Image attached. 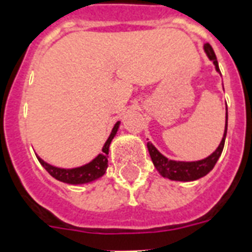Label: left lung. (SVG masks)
Here are the masks:
<instances>
[{"label": "left lung", "instance_id": "1", "mask_svg": "<svg viewBox=\"0 0 252 252\" xmlns=\"http://www.w3.org/2000/svg\"><path fill=\"white\" fill-rule=\"evenodd\" d=\"M204 52L207 54L208 59L212 61L215 64V68L220 72V68H219L218 59H216V55H215L214 49L211 48L210 44H204ZM226 120H225V130H224V136H222V140L220 142V145L218 146V149L212 153L211 155H208L207 158L202 159V160H195V161H179V160H171V159L165 158L164 155L159 153L158 149L151 144V142H147V150H149V154L151 157V160L154 163V167L157 168L159 173H160L163 177L169 180H173V181H194V180H198L200 177L207 175L210 171H212V168L216 164L218 159L220 158V155L222 153V149H224V144H225V137H226V129H228V108H226Z\"/></svg>", "mask_w": 252, "mask_h": 252}]
</instances>
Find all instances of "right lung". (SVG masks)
Listing matches in <instances>:
<instances>
[{"label":"right lung","instance_id":"add662e5","mask_svg":"<svg viewBox=\"0 0 252 252\" xmlns=\"http://www.w3.org/2000/svg\"><path fill=\"white\" fill-rule=\"evenodd\" d=\"M119 126L120 122H118L114 126L107 141H106L103 147H102L101 154H98L93 160L87 163V164L81 165V167H76V168H59V167H54V165L46 163L37 155L36 157H37L41 165L50 173V176H53L58 181L71 184V185H83V184L93 183V181L98 180L106 173V169L108 167V149H110V144H111L112 138L116 136Z\"/></svg>","mask_w":252,"mask_h":252}]
</instances>
